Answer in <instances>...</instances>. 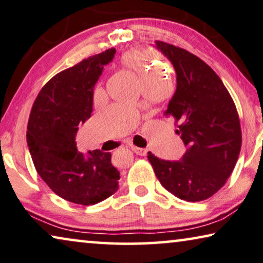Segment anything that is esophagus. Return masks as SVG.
<instances>
[{
	"instance_id": "obj_1",
	"label": "esophagus",
	"mask_w": 263,
	"mask_h": 263,
	"mask_svg": "<svg viewBox=\"0 0 263 263\" xmlns=\"http://www.w3.org/2000/svg\"><path fill=\"white\" fill-rule=\"evenodd\" d=\"M132 151L134 152L135 154L140 155V156H145V155H147V149H144V148H139V147H135V145H133Z\"/></svg>"
}]
</instances>
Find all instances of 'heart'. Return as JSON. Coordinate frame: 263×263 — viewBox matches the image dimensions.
Returning a JSON list of instances; mask_svg holds the SVG:
<instances>
[{
    "mask_svg": "<svg viewBox=\"0 0 263 263\" xmlns=\"http://www.w3.org/2000/svg\"><path fill=\"white\" fill-rule=\"evenodd\" d=\"M123 63L139 74L142 83L157 82L163 79V68L161 63H156L151 51L130 50L124 54Z\"/></svg>",
    "mask_w": 263,
    "mask_h": 263,
    "instance_id": "heart-1",
    "label": "heart"
}]
</instances>
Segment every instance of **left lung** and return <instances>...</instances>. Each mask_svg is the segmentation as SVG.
I'll return each mask as SVG.
<instances>
[{"label": "left lung", "mask_w": 263, "mask_h": 263, "mask_svg": "<svg viewBox=\"0 0 263 263\" xmlns=\"http://www.w3.org/2000/svg\"><path fill=\"white\" fill-rule=\"evenodd\" d=\"M156 48L176 71V91L165 116L175 120L176 134L187 147L181 161L148 160L161 184L188 202L207 200L223 187L235 167L242 143L235 103L223 82L192 52L162 41Z\"/></svg>", "instance_id": "8db88e82"}]
</instances>
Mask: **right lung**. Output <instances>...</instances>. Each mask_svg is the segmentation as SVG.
<instances>
[{
  "instance_id": "obj_1",
  "label": "right lung",
  "mask_w": 263,
  "mask_h": 263,
  "mask_svg": "<svg viewBox=\"0 0 263 263\" xmlns=\"http://www.w3.org/2000/svg\"><path fill=\"white\" fill-rule=\"evenodd\" d=\"M115 52L110 48L56 74L30 111L27 142L36 171L56 195L72 203L96 204L119 188L110 153L96 149L83 155L75 142L79 126L91 115L95 83Z\"/></svg>"
}]
</instances>
